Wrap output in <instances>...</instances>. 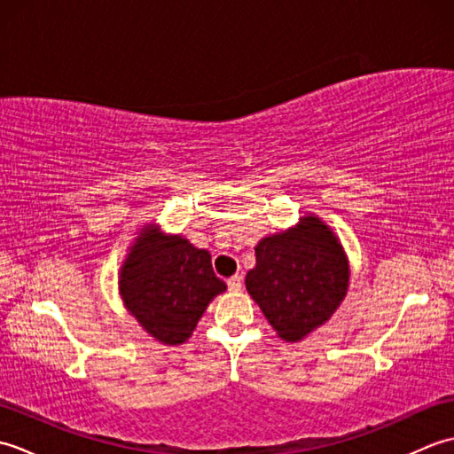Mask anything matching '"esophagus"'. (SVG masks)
Listing matches in <instances>:
<instances>
[{"instance_id":"obj_1","label":"esophagus","mask_w":454,"mask_h":454,"mask_svg":"<svg viewBox=\"0 0 454 454\" xmlns=\"http://www.w3.org/2000/svg\"><path fill=\"white\" fill-rule=\"evenodd\" d=\"M226 283H228L230 291H239V288H242V277H239V275H232V277L228 278Z\"/></svg>"}]
</instances>
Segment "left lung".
<instances>
[{
  "mask_svg": "<svg viewBox=\"0 0 454 454\" xmlns=\"http://www.w3.org/2000/svg\"><path fill=\"white\" fill-rule=\"evenodd\" d=\"M247 293L277 333L298 341L330 320L349 286V269L333 232L314 216L286 232L263 238Z\"/></svg>",
  "mask_w": 454,
  "mask_h": 454,
  "instance_id": "obj_1",
  "label": "left lung"
}]
</instances>
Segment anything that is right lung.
<instances>
[{
	"mask_svg": "<svg viewBox=\"0 0 454 454\" xmlns=\"http://www.w3.org/2000/svg\"><path fill=\"white\" fill-rule=\"evenodd\" d=\"M121 294L130 314L156 340L179 345L226 283L212 271L207 249L156 226L142 230L121 269Z\"/></svg>",
	"mask_w": 454,
	"mask_h": 454,
	"instance_id": "add662e5",
	"label": "right lung"
}]
</instances>
